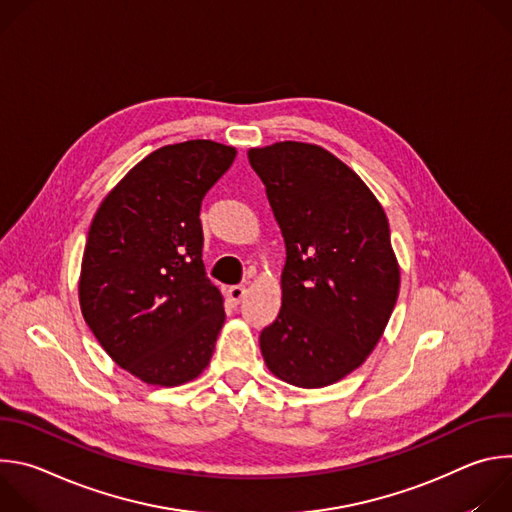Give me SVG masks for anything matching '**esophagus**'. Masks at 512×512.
<instances>
[{
    "label": "esophagus",
    "mask_w": 512,
    "mask_h": 512,
    "mask_svg": "<svg viewBox=\"0 0 512 512\" xmlns=\"http://www.w3.org/2000/svg\"><path fill=\"white\" fill-rule=\"evenodd\" d=\"M245 294H247V289H245L243 285H233V287H229V289H227V298H229L231 306L241 304V300L245 298Z\"/></svg>",
    "instance_id": "obj_1"
}]
</instances>
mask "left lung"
Returning a JSON list of instances; mask_svg holds the SVG:
<instances>
[{
    "label": "left lung",
    "mask_w": 512,
    "mask_h": 512,
    "mask_svg": "<svg viewBox=\"0 0 512 512\" xmlns=\"http://www.w3.org/2000/svg\"><path fill=\"white\" fill-rule=\"evenodd\" d=\"M247 158L285 241L281 308L259 336L263 360L294 387L334 385L375 350L399 296L387 214L322 145L277 141Z\"/></svg>",
    "instance_id": "1"
}]
</instances>
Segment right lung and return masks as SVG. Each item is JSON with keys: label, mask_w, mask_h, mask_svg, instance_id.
Masks as SVG:
<instances>
[{"label": "right lung", "mask_w": 512, "mask_h": 512, "mask_svg": "<svg viewBox=\"0 0 512 512\" xmlns=\"http://www.w3.org/2000/svg\"><path fill=\"white\" fill-rule=\"evenodd\" d=\"M237 158L233 145L190 139L145 156L99 204L79 302L115 364L178 387L208 367L225 324L223 294L204 275L200 204Z\"/></svg>", "instance_id": "add662e5"}]
</instances>
